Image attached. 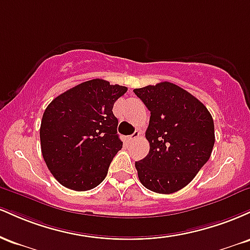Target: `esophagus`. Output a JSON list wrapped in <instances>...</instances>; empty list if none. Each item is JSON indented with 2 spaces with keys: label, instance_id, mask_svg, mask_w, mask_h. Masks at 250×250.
I'll use <instances>...</instances> for the list:
<instances>
[{
  "label": "esophagus",
  "instance_id": "1",
  "mask_svg": "<svg viewBox=\"0 0 250 250\" xmlns=\"http://www.w3.org/2000/svg\"><path fill=\"white\" fill-rule=\"evenodd\" d=\"M139 136H140L139 131H135L134 134H131V135H129V136H127V141L128 142H133L134 140H136Z\"/></svg>",
  "mask_w": 250,
  "mask_h": 250
}]
</instances>
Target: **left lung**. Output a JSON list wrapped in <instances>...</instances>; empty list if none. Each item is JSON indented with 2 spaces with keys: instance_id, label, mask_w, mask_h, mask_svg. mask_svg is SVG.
I'll return each mask as SVG.
<instances>
[{
  "instance_id": "obj_1",
  "label": "left lung",
  "mask_w": 250,
  "mask_h": 250,
  "mask_svg": "<svg viewBox=\"0 0 250 250\" xmlns=\"http://www.w3.org/2000/svg\"><path fill=\"white\" fill-rule=\"evenodd\" d=\"M150 111L149 153L135 162L149 190L171 194L188 185L206 165L215 142L210 113L196 97L170 82L134 89Z\"/></svg>"
}]
</instances>
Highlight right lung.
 I'll use <instances>...</instances> for the list:
<instances>
[{
    "label": "right lung",
    "mask_w": 250,
    "mask_h": 250,
    "mask_svg": "<svg viewBox=\"0 0 250 250\" xmlns=\"http://www.w3.org/2000/svg\"><path fill=\"white\" fill-rule=\"evenodd\" d=\"M127 90L104 80H90L64 91L45 108L40 128L42 156L62 186L85 191L105 179L123 143L113 107Z\"/></svg>",
    "instance_id": "add662e5"
}]
</instances>
